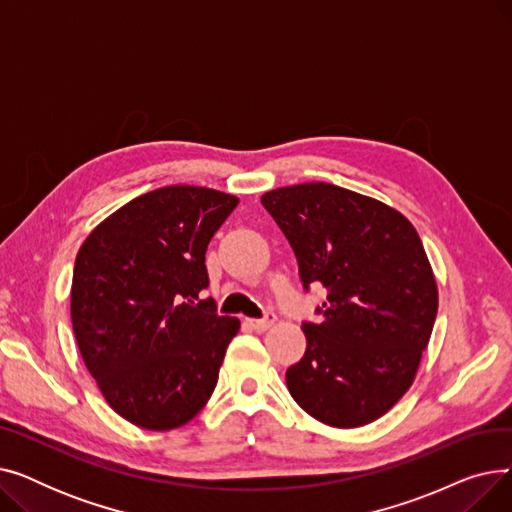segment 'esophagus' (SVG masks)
Instances as JSON below:
<instances>
[{
  "label": "esophagus",
  "instance_id": "1",
  "mask_svg": "<svg viewBox=\"0 0 512 512\" xmlns=\"http://www.w3.org/2000/svg\"><path fill=\"white\" fill-rule=\"evenodd\" d=\"M274 321H276V313H274V311H265V315H263L261 319H247V324H249L253 330L263 332V330H267L270 326H274Z\"/></svg>",
  "mask_w": 512,
  "mask_h": 512
}]
</instances>
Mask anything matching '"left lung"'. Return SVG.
Returning <instances> with one entry per match:
<instances>
[{
	"instance_id": "left-lung-1",
	"label": "left lung",
	"mask_w": 512,
	"mask_h": 512,
	"mask_svg": "<svg viewBox=\"0 0 512 512\" xmlns=\"http://www.w3.org/2000/svg\"><path fill=\"white\" fill-rule=\"evenodd\" d=\"M299 261L305 290H328L303 321L305 357L286 369L292 398L334 427L388 413L417 373L438 313L421 238L392 207L336 184L307 182L261 197Z\"/></svg>"
}]
</instances>
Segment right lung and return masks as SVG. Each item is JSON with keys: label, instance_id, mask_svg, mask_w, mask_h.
Wrapping results in <instances>:
<instances>
[{"label": "right lung", "instance_id": "obj_1", "mask_svg": "<svg viewBox=\"0 0 512 512\" xmlns=\"http://www.w3.org/2000/svg\"><path fill=\"white\" fill-rule=\"evenodd\" d=\"M236 205L213 188H157L101 222L76 255L70 313L80 355L134 425L180 427L218 384L240 321L199 294L209 286V240Z\"/></svg>", "mask_w": 512, "mask_h": 512}]
</instances>
